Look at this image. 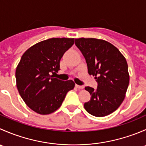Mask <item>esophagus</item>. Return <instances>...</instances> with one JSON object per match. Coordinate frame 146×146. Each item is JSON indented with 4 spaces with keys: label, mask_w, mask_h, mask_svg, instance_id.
I'll list each match as a JSON object with an SVG mask.
<instances>
[{
    "label": "esophagus",
    "mask_w": 146,
    "mask_h": 146,
    "mask_svg": "<svg viewBox=\"0 0 146 146\" xmlns=\"http://www.w3.org/2000/svg\"><path fill=\"white\" fill-rule=\"evenodd\" d=\"M76 87L77 88H78V89H83L84 87L82 86V85H76Z\"/></svg>",
    "instance_id": "34e87169"
}]
</instances>
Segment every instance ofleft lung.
<instances>
[{
	"label": "left lung",
	"mask_w": 146,
	"mask_h": 146,
	"mask_svg": "<svg viewBox=\"0 0 146 146\" xmlns=\"http://www.w3.org/2000/svg\"><path fill=\"white\" fill-rule=\"evenodd\" d=\"M75 43L86 60L88 73L98 83L97 90L85 88L91 98L84 107L95 117L109 115L119 108L126 96L129 84L126 58L117 47L103 39L82 37L75 39Z\"/></svg>",
	"instance_id": "left-lung-1"
}]
</instances>
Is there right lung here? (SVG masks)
<instances>
[{"label":"right lung","mask_w":146,"mask_h":146,"mask_svg":"<svg viewBox=\"0 0 146 146\" xmlns=\"http://www.w3.org/2000/svg\"><path fill=\"white\" fill-rule=\"evenodd\" d=\"M74 44V38H51L32 46L23 54L15 70L16 85L28 107L37 114L53 113L62 104L71 80L52 78L60 69L63 55Z\"/></svg>","instance_id":"add662e5"}]
</instances>
